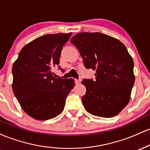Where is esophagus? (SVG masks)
<instances>
[{"instance_id":"1","label":"esophagus","mask_w":150,"mask_h":150,"mask_svg":"<svg viewBox=\"0 0 150 150\" xmlns=\"http://www.w3.org/2000/svg\"><path fill=\"white\" fill-rule=\"evenodd\" d=\"M75 84H76V85H78V84H80L81 82V80H75Z\"/></svg>"}]
</instances>
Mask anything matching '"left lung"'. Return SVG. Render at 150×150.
I'll return each instance as SVG.
<instances>
[{
    "instance_id": "obj_1",
    "label": "left lung",
    "mask_w": 150,
    "mask_h": 150,
    "mask_svg": "<svg viewBox=\"0 0 150 150\" xmlns=\"http://www.w3.org/2000/svg\"><path fill=\"white\" fill-rule=\"evenodd\" d=\"M87 69L96 70L95 80L84 79L82 97L87 112L111 118L128 104L135 83L133 60L119 40L99 32H82L70 39Z\"/></svg>"
}]
</instances>
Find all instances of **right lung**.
<instances>
[{"instance_id": "right-lung-1", "label": "right lung", "mask_w": 150, "mask_h": 150, "mask_svg": "<svg viewBox=\"0 0 150 150\" xmlns=\"http://www.w3.org/2000/svg\"><path fill=\"white\" fill-rule=\"evenodd\" d=\"M71 34H46L34 39L22 48L13 63V92L22 109L34 119L48 120L59 115L74 87L73 79L56 78L52 73Z\"/></svg>"}]
</instances>
